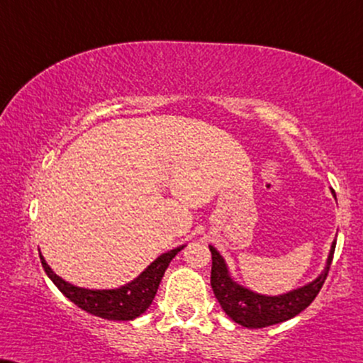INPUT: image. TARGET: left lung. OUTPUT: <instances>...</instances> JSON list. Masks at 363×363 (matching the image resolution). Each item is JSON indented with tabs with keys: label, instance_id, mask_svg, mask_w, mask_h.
Wrapping results in <instances>:
<instances>
[{
	"label": "left lung",
	"instance_id": "1",
	"mask_svg": "<svg viewBox=\"0 0 363 363\" xmlns=\"http://www.w3.org/2000/svg\"><path fill=\"white\" fill-rule=\"evenodd\" d=\"M335 197V192L332 191ZM337 199V197H335ZM335 245L332 242L330 253L325 263L323 272L316 277L313 281L296 288V290L286 291L283 295H261L250 288L242 286L236 281L229 273L226 261L216 250L209 246L211 255H213V268H211V286L219 305L233 322L242 325L246 328H263L269 325L286 322V320L296 316L303 311L311 301L315 300L318 291L322 290L325 279H327L330 264H332Z\"/></svg>",
	"mask_w": 363,
	"mask_h": 363
}]
</instances>
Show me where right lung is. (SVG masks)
<instances>
[{"mask_svg": "<svg viewBox=\"0 0 363 363\" xmlns=\"http://www.w3.org/2000/svg\"><path fill=\"white\" fill-rule=\"evenodd\" d=\"M186 245L174 247V250L162 253L159 258H155L147 268L142 272L139 277L132 279L130 283L122 284L112 290H90V288H82L77 284H72L58 277L57 273L50 268V264L45 261L43 255L40 253L41 264L48 278L55 283V286L65 295L72 303H75L79 308L85 310L86 313L105 320H116V322H128L140 316L152 303L155 293H157L159 283L166 273L169 263L179 251L184 250Z\"/></svg>", "mask_w": 363, "mask_h": 363, "instance_id": "1", "label": "right lung"}]
</instances>
